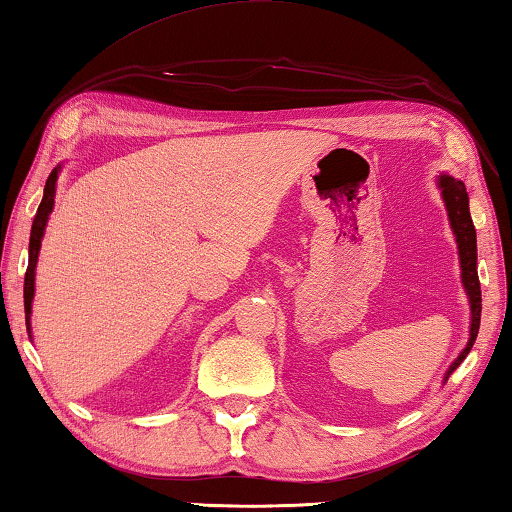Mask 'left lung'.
I'll use <instances>...</instances> for the list:
<instances>
[{
  "instance_id": "obj_1",
  "label": "left lung",
  "mask_w": 512,
  "mask_h": 512,
  "mask_svg": "<svg viewBox=\"0 0 512 512\" xmlns=\"http://www.w3.org/2000/svg\"><path fill=\"white\" fill-rule=\"evenodd\" d=\"M436 186L441 191V197L445 202L447 220H450V229L454 233L456 249H459V265H461V283L463 290L468 294L470 301V337L459 357L450 364V369L445 373V380L450 378V373L459 366L468 353L472 351L474 339L479 333L481 324V288H479V274H477V231H474L472 215H470V197L465 191V184L461 179H456L447 173H441L436 177Z\"/></svg>"
}]
</instances>
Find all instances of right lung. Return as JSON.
I'll use <instances>...</instances> for the list:
<instances>
[{
    "mask_svg": "<svg viewBox=\"0 0 512 512\" xmlns=\"http://www.w3.org/2000/svg\"><path fill=\"white\" fill-rule=\"evenodd\" d=\"M60 170H62L60 164L51 170V175L47 179V186H44L42 202L38 206V213H35L33 227H31L29 267H26V276H24V315H26V330H29L31 339H33V335H31V310H33V297H35V267H38V256H40L44 229H47V222H49V215L53 211V204H56V182H58Z\"/></svg>",
    "mask_w": 512,
    "mask_h": 512,
    "instance_id": "obj_1",
    "label": "right lung"
}]
</instances>
